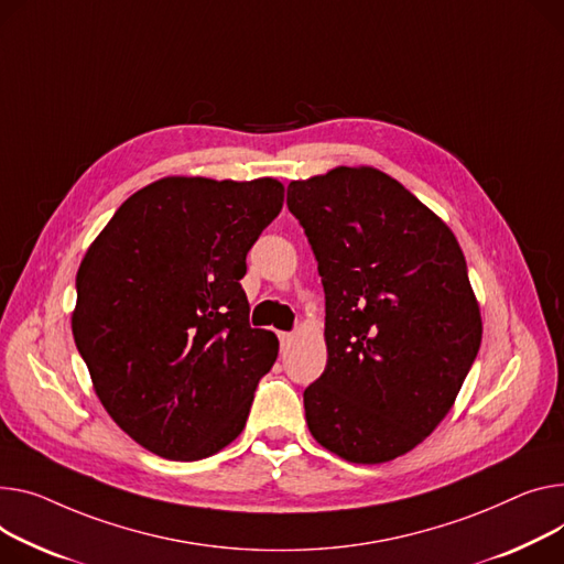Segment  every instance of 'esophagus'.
Masks as SVG:
<instances>
[{"instance_id":"1","label":"esophagus","mask_w":564,"mask_h":564,"mask_svg":"<svg viewBox=\"0 0 564 564\" xmlns=\"http://www.w3.org/2000/svg\"><path fill=\"white\" fill-rule=\"evenodd\" d=\"M279 340H281V347H288V345L294 340V333L281 330V333H279Z\"/></svg>"}]
</instances>
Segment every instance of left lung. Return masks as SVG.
<instances>
[{"instance_id":"8db88e82","label":"left lung","mask_w":564,"mask_h":564,"mask_svg":"<svg viewBox=\"0 0 564 564\" xmlns=\"http://www.w3.org/2000/svg\"><path fill=\"white\" fill-rule=\"evenodd\" d=\"M326 296V369L304 390L313 437L349 463L408 454L452 410L480 311L452 229L392 176L335 167L288 185Z\"/></svg>"}]
</instances>
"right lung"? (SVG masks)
Segmentation results:
<instances>
[{
  "label": "right lung",
  "instance_id": "1",
  "mask_svg": "<svg viewBox=\"0 0 564 564\" xmlns=\"http://www.w3.org/2000/svg\"><path fill=\"white\" fill-rule=\"evenodd\" d=\"M281 208L276 178L167 176L86 251L74 343L112 422L152 454L202 460L242 433L279 340L251 328L240 279Z\"/></svg>",
  "mask_w": 564,
  "mask_h": 564
}]
</instances>
